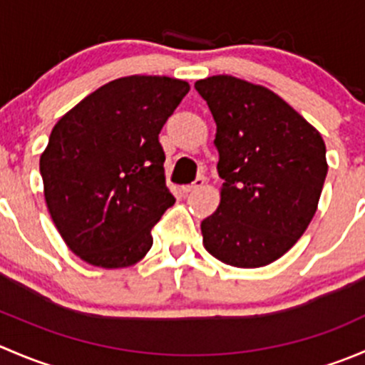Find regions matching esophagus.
Listing matches in <instances>:
<instances>
[{
    "mask_svg": "<svg viewBox=\"0 0 365 365\" xmlns=\"http://www.w3.org/2000/svg\"><path fill=\"white\" fill-rule=\"evenodd\" d=\"M203 185H205V176H197L196 182L190 183V185H185V187H183V192H185V194H190V192H194V190L201 189V187H203Z\"/></svg>",
    "mask_w": 365,
    "mask_h": 365,
    "instance_id": "34e87169",
    "label": "esophagus"
}]
</instances>
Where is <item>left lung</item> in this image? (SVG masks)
<instances>
[{"label":"left lung","instance_id":"obj_1","mask_svg":"<svg viewBox=\"0 0 365 365\" xmlns=\"http://www.w3.org/2000/svg\"><path fill=\"white\" fill-rule=\"evenodd\" d=\"M217 125L220 203L201 222L205 249L222 263L257 268L284 256L322 196V134L277 93L233 76L196 81Z\"/></svg>","mask_w":365,"mask_h":365}]
</instances>
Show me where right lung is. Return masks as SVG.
I'll list each match as a JSON object with an SVG mask.
<instances>
[{
  "label": "right lung",
  "instance_id": "1",
  "mask_svg": "<svg viewBox=\"0 0 365 365\" xmlns=\"http://www.w3.org/2000/svg\"><path fill=\"white\" fill-rule=\"evenodd\" d=\"M187 81L128 76L58 120L40 155L43 196L67 247L98 268H127L152 249V227L175 203L159 134Z\"/></svg>",
  "mask_w": 365,
  "mask_h": 365
}]
</instances>
